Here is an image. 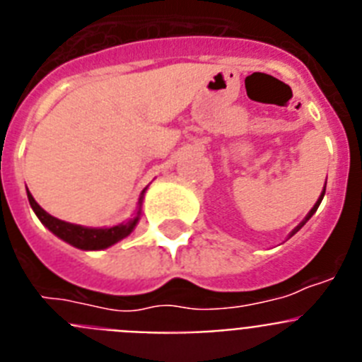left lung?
I'll return each instance as SVG.
<instances>
[{
  "label": "left lung",
  "instance_id": "8db88e82",
  "mask_svg": "<svg viewBox=\"0 0 362 362\" xmlns=\"http://www.w3.org/2000/svg\"><path fill=\"white\" fill-rule=\"evenodd\" d=\"M325 192H326V187H325V188H322V192H321V196H319L317 203L313 204V209H312V210H310V212H308V214H306V217H305V219L300 221L299 225H297V226H296V228H293V230H292V232H290V233H288V239H290V238H292V235H296V233H297V232H299V230H300V228H303V226H305V225H306V221H308V219H310V217H312V216H313V214L317 212V209H319V204H321L322 197H325Z\"/></svg>",
  "mask_w": 362,
  "mask_h": 362
}]
</instances>
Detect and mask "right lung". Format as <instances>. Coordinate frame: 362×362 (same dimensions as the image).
Segmentation results:
<instances>
[{"label":"right lung","mask_w":362,"mask_h":362,"mask_svg":"<svg viewBox=\"0 0 362 362\" xmlns=\"http://www.w3.org/2000/svg\"><path fill=\"white\" fill-rule=\"evenodd\" d=\"M145 190L141 192L139 201H137V209L134 214L132 219L119 223L116 226H105V228H90V226H81L74 225V223H66V221L57 219V217L50 216L49 212H45L40 204L36 203V199L32 197L30 192L27 190L28 203H30L32 210L37 216V219L43 223L54 235L62 239V241L69 243V245L76 246L79 250H105L108 246L116 245L121 239L129 238L130 233L134 232V228L137 226L139 219H141V210H143V197H145Z\"/></svg>","instance_id":"obj_1"}]
</instances>
